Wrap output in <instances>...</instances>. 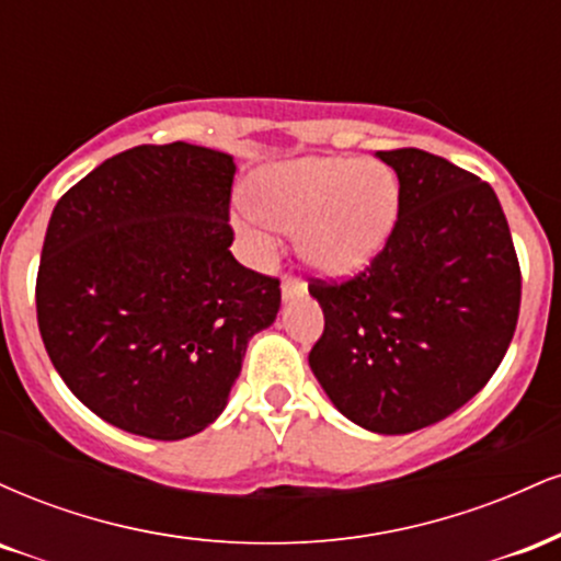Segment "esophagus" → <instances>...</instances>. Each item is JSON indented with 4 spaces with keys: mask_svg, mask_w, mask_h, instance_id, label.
Wrapping results in <instances>:
<instances>
[{
    "mask_svg": "<svg viewBox=\"0 0 561 561\" xmlns=\"http://www.w3.org/2000/svg\"><path fill=\"white\" fill-rule=\"evenodd\" d=\"M308 293V285L298 276H285L282 279V300H293V298H302Z\"/></svg>",
    "mask_w": 561,
    "mask_h": 561,
    "instance_id": "1",
    "label": "esophagus"
}]
</instances>
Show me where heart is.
I'll return each mask as SVG.
<instances>
[{
  "label": "heart",
  "mask_w": 561,
  "mask_h": 561,
  "mask_svg": "<svg viewBox=\"0 0 561 561\" xmlns=\"http://www.w3.org/2000/svg\"><path fill=\"white\" fill-rule=\"evenodd\" d=\"M234 229L255 259H272L276 229L298 231L302 259L332 276L356 274L390 240L401 210L396 171L379 160L308 156L250 179Z\"/></svg>",
  "instance_id": "b5f03b06"
}]
</instances>
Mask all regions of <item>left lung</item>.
<instances>
[{"label": "left lung", "mask_w": 561, "mask_h": 561, "mask_svg": "<svg viewBox=\"0 0 561 561\" xmlns=\"http://www.w3.org/2000/svg\"><path fill=\"white\" fill-rule=\"evenodd\" d=\"M377 158L401 184L398 224L362 274L308 287L324 311L308 364L353 424L405 435L485 388L517 330L523 276L491 184L416 147Z\"/></svg>", "instance_id": "obj_1"}]
</instances>
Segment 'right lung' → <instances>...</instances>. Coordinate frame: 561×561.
<instances>
[{"mask_svg": "<svg viewBox=\"0 0 561 561\" xmlns=\"http://www.w3.org/2000/svg\"><path fill=\"white\" fill-rule=\"evenodd\" d=\"M234 158L173 141L107 158L57 199L36 317L57 375L100 420L182 440L218 420L279 279L229 253Z\"/></svg>", "mask_w": 561, "mask_h": 561, "instance_id": "1", "label": "right lung"}]
</instances>
